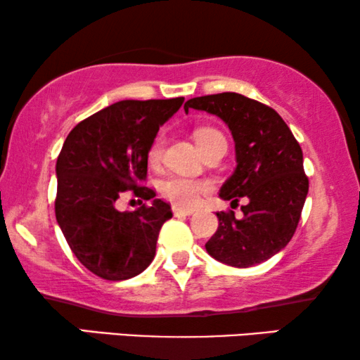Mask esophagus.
Instances as JSON below:
<instances>
[{"label":"esophagus","mask_w":360,"mask_h":360,"mask_svg":"<svg viewBox=\"0 0 360 360\" xmlns=\"http://www.w3.org/2000/svg\"><path fill=\"white\" fill-rule=\"evenodd\" d=\"M172 211H174V214L175 216H190V214H193L195 213V210H190V208H181V206H176V205H174L172 206Z\"/></svg>","instance_id":"1"}]
</instances>
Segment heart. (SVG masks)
Wrapping results in <instances>:
<instances>
[{"instance_id": "1", "label": "heart", "mask_w": 360, "mask_h": 360, "mask_svg": "<svg viewBox=\"0 0 360 360\" xmlns=\"http://www.w3.org/2000/svg\"><path fill=\"white\" fill-rule=\"evenodd\" d=\"M193 136L196 146L200 147L201 152L208 150L210 147L221 144V142L226 144L224 136L218 129H214V127H198V129H195ZM164 144L165 137L162 134L152 141L149 152H147V159H149L150 164H157L160 160L162 152H164ZM160 191L165 198L174 201L175 205L190 208V206H195L198 203L201 195L206 191V185L201 184V181L185 179V176L172 175L169 179L160 181Z\"/></svg>"}]
</instances>
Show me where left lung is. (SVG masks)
I'll return each mask as SVG.
<instances>
[{
	"mask_svg": "<svg viewBox=\"0 0 360 360\" xmlns=\"http://www.w3.org/2000/svg\"><path fill=\"white\" fill-rule=\"evenodd\" d=\"M190 108L206 111L228 124L234 139L236 169L219 190V198L238 205L234 211L216 213L218 231L205 244L211 257L231 267L262 264L293 238L308 195L303 152L290 127L272 108L239 93L191 98Z\"/></svg>",
	"mask_w": 360,
	"mask_h": 360,
	"instance_id": "1",
	"label": "left lung"
}]
</instances>
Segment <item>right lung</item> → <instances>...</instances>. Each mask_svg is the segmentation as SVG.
I'll list each match as a JSON object with an SVG mask.
<instances>
[{"mask_svg":"<svg viewBox=\"0 0 360 360\" xmlns=\"http://www.w3.org/2000/svg\"><path fill=\"white\" fill-rule=\"evenodd\" d=\"M184 100L117 101L78 122L63 142L56 165V218L72 252L98 277L132 278L154 260L172 210L139 181L146 180L147 152L159 127ZM127 189L153 205L117 212L115 200Z\"/></svg>","mask_w":360,"mask_h":360,"instance_id":"add662e5","label":"right lung"}]
</instances>
